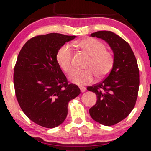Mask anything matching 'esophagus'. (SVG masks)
I'll use <instances>...</instances> for the list:
<instances>
[{
	"instance_id": "esophagus-1",
	"label": "esophagus",
	"mask_w": 151,
	"mask_h": 151,
	"mask_svg": "<svg viewBox=\"0 0 151 151\" xmlns=\"http://www.w3.org/2000/svg\"><path fill=\"white\" fill-rule=\"evenodd\" d=\"M79 89H80L81 92H85V91H86V89L84 87H83V86H81V87H79Z\"/></svg>"
}]
</instances>
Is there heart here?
Instances as JSON below:
<instances>
[{"label":"heart","instance_id":"b5f03b06","mask_svg":"<svg viewBox=\"0 0 151 151\" xmlns=\"http://www.w3.org/2000/svg\"><path fill=\"white\" fill-rule=\"evenodd\" d=\"M77 45L90 57L85 68L88 70L74 71L69 79L78 86H85L92 83L95 76L102 79L110 73L114 64V56L111 52L106 50V45L96 38L89 37L77 42ZM73 52L69 45H64L59 49L56 58L59 66L65 73L72 70Z\"/></svg>","mask_w":151,"mask_h":151}]
</instances>
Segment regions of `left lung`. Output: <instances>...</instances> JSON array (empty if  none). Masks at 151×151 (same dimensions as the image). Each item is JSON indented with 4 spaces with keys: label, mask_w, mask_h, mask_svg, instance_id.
I'll return each mask as SVG.
<instances>
[{
    "label": "left lung",
    "mask_w": 151,
    "mask_h": 151,
    "mask_svg": "<svg viewBox=\"0 0 151 151\" xmlns=\"http://www.w3.org/2000/svg\"><path fill=\"white\" fill-rule=\"evenodd\" d=\"M91 36L108 43L114 52V64L105 79L87 87L97 97L89 114L102 125L113 126L127 117L136 104L140 84L138 63L129 43L114 32L98 31Z\"/></svg>",
    "instance_id": "8db88e82"
}]
</instances>
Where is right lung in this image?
<instances>
[{
  "instance_id": "obj_1",
  "label": "right lung",
  "mask_w": 151,
  "mask_h": 151,
  "mask_svg": "<svg viewBox=\"0 0 151 151\" xmlns=\"http://www.w3.org/2000/svg\"><path fill=\"white\" fill-rule=\"evenodd\" d=\"M75 37L60 33L38 35L19 52L13 74L17 100L24 114L43 127L52 129L63 123L69 101L80 93L77 85L68 84L56 58L59 49Z\"/></svg>"
}]
</instances>
